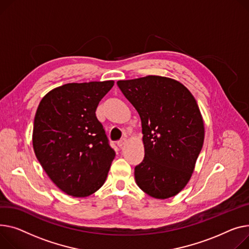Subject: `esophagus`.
I'll list each match as a JSON object with an SVG mask.
<instances>
[{
    "label": "esophagus",
    "mask_w": 249,
    "mask_h": 249,
    "mask_svg": "<svg viewBox=\"0 0 249 249\" xmlns=\"http://www.w3.org/2000/svg\"><path fill=\"white\" fill-rule=\"evenodd\" d=\"M126 142H127V140H126V138H122L121 140H119V141H117V145L121 148V147H123L125 144H126Z\"/></svg>",
    "instance_id": "esophagus-1"
}]
</instances>
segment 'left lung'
Instances as JSON below:
<instances>
[{
	"mask_svg": "<svg viewBox=\"0 0 249 249\" xmlns=\"http://www.w3.org/2000/svg\"><path fill=\"white\" fill-rule=\"evenodd\" d=\"M117 85L141 118L145 155L134 169L137 185L157 199L176 195L188 183L204 141L194 97L178 81L160 76Z\"/></svg>",
	"mask_w": 249,
	"mask_h": 249,
	"instance_id": "left-lung-1",
	"label": "left lung"
}]
</instances>
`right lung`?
Here are the masks:
<instances>
[{
  "mask_svg": "<svg viewBox=\"0 0 249 249\" xmlns=\"http://www.w3.org/2000/svg\"><path fill=\"white\" fill-rule=\"evenodd\" d=\"M113 85L70 83L50 91L39 104L33 147L47 175L66 194L88 196L106 180L115 151L96 109Z\"/></svg>",
  "mask_w": 249,
  "mask_h": 249,
  "instance_id": "right-lung-1",
  "label": "right lung"
}]
</instances>
